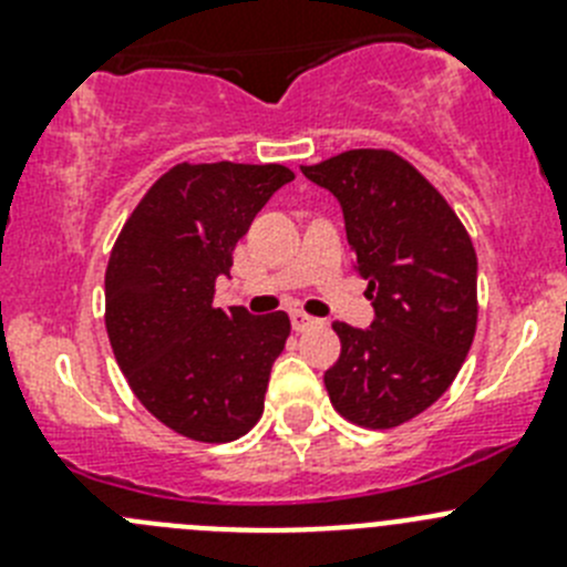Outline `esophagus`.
<instances>
[{"label": "esophagus", "instance_id": "esophagus-1", "mask_svg": "<svg viewBox=\"0 0 567 567\" xmlns=\"http://www.w3.org/2000/svg\"><path fill=\"white\" fill-rule=\"evenodd\" d=\"M289 318H292L295 332H307V329L318 327L320 323L318 318H312V315H307V312H300V309H292V312H289Z\"/></svg>", "mask_w": 567, "mask_h": 567}]
</instances>
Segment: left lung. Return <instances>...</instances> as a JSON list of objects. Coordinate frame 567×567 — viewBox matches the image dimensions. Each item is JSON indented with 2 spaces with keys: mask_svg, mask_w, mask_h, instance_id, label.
I'll return each instance as SVG.
<instances>
[{
  "mask_svg": "<svg viewBox=\"0 0 567 567\" xmlns=\"http://www.w3.org/2000/svg\"><path fill=\"white\" fill-rule=\"evenodd\" d=\"M300 173L338 198L374 307L372 327L332 323L329 400L352 423L392 429L457 378L477 329V252L443 195L389 150H349Z\"/></svg>",
  "mask_w": 567,
  "mask_h": 567,
  "instance_id": "8db88e82",
  "label": "left lung"
}]
</instances>
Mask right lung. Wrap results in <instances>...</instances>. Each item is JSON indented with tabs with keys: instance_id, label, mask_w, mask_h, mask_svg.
Returning a JSON list of instances; mask_svg holds the SVG:
<instances>
[{
	"instance_id": "right-lung-1",
	"label": "right lung",
	"mask_w": 567,
	"mask_h": 567,
	"mask_svg": "<svg viewBox=\"0 0 567 567\" xmlns=\"http://www.w3.org/2000/svg\"><path fill=\"white\" fill-rule=\"evenodd\" d=\"M295 178L280 164H175L124 224L104 275V323L133 394L202 443L247 434L264 414L289 315L218 309L215 280L260 207Z\"/></svg>"
}]
</instances>
